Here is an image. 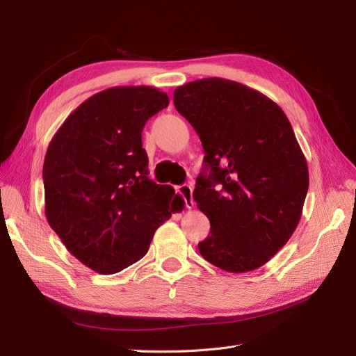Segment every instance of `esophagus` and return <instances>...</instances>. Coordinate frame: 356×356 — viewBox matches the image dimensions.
<instances>
[{
  "mask_svg": "<svg viewBox=\"0 0 356 356\" xmlns=\"http://www.w3.org/2000/svg\"><path fill=\"white\" fill-rule=\"evenodd\" d=\"M177 191L182 196V199H184L186 207H187L188 209H191L193 204H195V202H193V188H191V186L182 184V186H179V187L177 188Z\"/></svg>",
  "mask_w": 356,
  "mask_h": 356,
  "instance_id": "esophagus-1",
  "label": "esophagus"
}]
</instances>
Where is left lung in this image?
I'll list each match as a JSON object with an SVG mask.
<instances>
[{
  "mask_svg": "<svg viewBox=\"0 0 356 356\" xmlns=\"http://www.w3.org/2000/svg\"><path fill=\"white\" fill-rule=\"evenodd\" d=\"M174 104L204 152L193 199L211 232L199 252L225 272L255 270L294 233L307 195L293 126L266 95L218 77L179 86Z\"/></svg>",
  "mask_w": 356,
  "mask_h": 356,
  "instance_id": "obj_1",
  "label": "left lung"
}]
</instances>
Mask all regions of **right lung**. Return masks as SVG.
<instances>
[{
	"instance_id": "obj_1",
	"label": "right lung",
	"mask_w": 356,
	"mask_h": 356,
	"mask_svg": "<svg viewBox=\"0 0 356 356\" xmlns=\"http://www.w3.org/2000/svg\"><path fill=\"white\" fill-rule=\"evenodd\" d=\"M169 105L165 92L123 86L93 95L49 144L42 182L46 217L67 250L101 275L147 254L154 232L184 208L170 186L148 178L141 134Z\"/></svg>"
}]
</instances>
